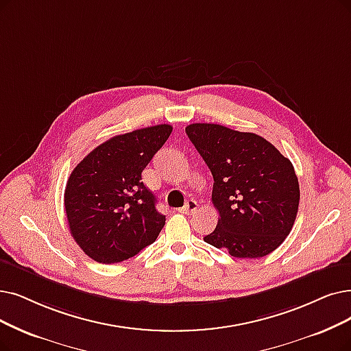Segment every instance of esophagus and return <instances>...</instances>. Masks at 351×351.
Returning <instances> with one entry per match:
<instances>
[{"label": "esophagus", "instance_id": "obj_1", "mask_svg": "<svg viewBox=\"0 0 351 351\" xmlns=\"http://www.w3.org/2000/svg\"><path fill=\"white\" fill-rule=\"evenodd\" d=\"M197 202L195 200H189L187 203H186V206L180 210L181 213H186V215H191V213H194L195 210H197Z\"/></svg>", "mask_w": 351, "mask_h": 351}]
</instances>
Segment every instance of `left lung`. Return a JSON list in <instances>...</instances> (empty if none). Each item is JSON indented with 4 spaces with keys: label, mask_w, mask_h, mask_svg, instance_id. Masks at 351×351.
Masks as SVG:
<instances>
[{
    "label": "left lung",
    "mask_w": 351,
    "mask_h": 351,
    "mask_svg": "<svg viewBox=\"0 0 351 351\" xmlns=\"http://www.w3.org/2000/svg\"><path fill=\"white\" fill-rule=\"evenodd\" d=\"M213 176L212 202L219 210L216 229L204 236L234 258L269 255L289 234L300 204L292 162L269 141L217 123L186 128Z\"/></svg>",
    "instance_id": "obj_1"
}]
</instances>
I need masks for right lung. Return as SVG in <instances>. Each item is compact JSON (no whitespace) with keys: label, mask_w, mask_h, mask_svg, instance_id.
<instances>
[{"label":"right lung","mask_w":351,"mask_h":351,"mask_svg":"<svg viewBox=\"0 0 351 351\" xmlns=\"http://www.w3.org/2000/svg\"><path fill=\"white\" fill-rule=\"evenodd\" d=\"M171 131V125L161 123L117 135L70 174L64 190L69 229L93 261L122 262L156 242L165 216L141 174Z\"/></svg>","instance_id":"obj_1"}]
</instances>
